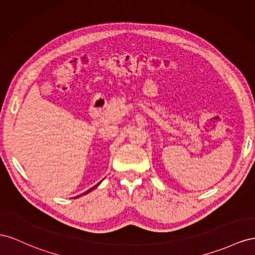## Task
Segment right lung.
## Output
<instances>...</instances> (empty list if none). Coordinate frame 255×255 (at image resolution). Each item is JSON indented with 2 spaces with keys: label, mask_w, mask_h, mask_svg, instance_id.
<instances>
[{
  "label": "right lung",
  "mask_w": 255,
  "mask_h": 255,
  "mask_svg": "<svg viewBox=\"0 0 255 255\" xmlns=\"http://www.w3.org/2000/svg\"><path fill=\"white\" fill-rule=\"evenodd\" d=\"M99 184H100V183H99ZM99 184H97V185H96V186H94V187H93V188H91V189H89V190H87V191H85V192H84V193H82V194H81V195H84V194H86V193H89V192H91V191H92V190H93V189H95V188H96V187H97V186H98V185H99ZM81 195H78V196H76V198H75V199H77V198H79V196H81Z\"/></svg>",
  "instance_id": "right-lung-1"
}]
</instances>
